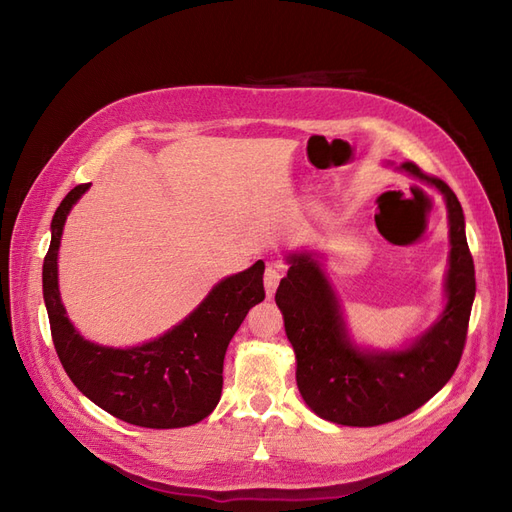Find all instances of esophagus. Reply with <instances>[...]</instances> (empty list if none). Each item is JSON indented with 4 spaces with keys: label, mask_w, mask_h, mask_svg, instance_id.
I'll return each instance as SVG.
<instances>
[{
    "label": "esophagus",
    "mask_w": 512,
    "mask_h": 512,
    "mask_svg": "<svg viewBox=\"0 0 512 512\" xmlns=\"http://www.w3.org/2000/svg\"><path fill=\"white\" fill-rule=\"evenodd\" d=\"M282 280V267L277 265V262H269L267 269H265V292H267V299H271L277 286H280Z\"/></svg>",
    "instance_id": "obj_1"
}]
</instances>
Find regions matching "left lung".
Instances as JSON below:
<instances>
[{
    "label": "left lung",
    "mask_w": 512,
    "mask_h": 512,
    "mask_svg": "<svg viewBox=\"0 0 512 512\" xmlns=\"http://www.w3.org/2000/svg\"><path fill=\"white\" fill-rule=\"evenodd\" d=\"M395 168L436 188L448 211L446 303L431 327L395 350L359 346L318 252L286 254L288 275L275 292L297 356L299 393L312 412L337 425H384L421 408L451 380L466 344L476 280L463 209L444 181L425 175L416 164Z\"/></svg>",
    "instance_id": "8db88e82"
}]
</instances>
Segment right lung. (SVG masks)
<instances>
[{
  "mask_svg": "<svg viewBox=\"0 0 512 512\" xmlns=\"http://www.w3.org/2000/svg\"><path fill=\"white\" fill-rule=\"evenodd\" d=\"M76 185L51 222V247L42 265V294L61 365L87 399L119 421L149 429L200 423L222 397L224 356L247 312L265 299V262L215 284L190 316L151 342L113 348L85 339L61 303L57 256L68 213L89 190Z\"/></svg>",
  "mask_w": 512,
  "mask_h": 512,
  "instance_id": "obj_1",
  "label": "right lung"
}]
</instances>
